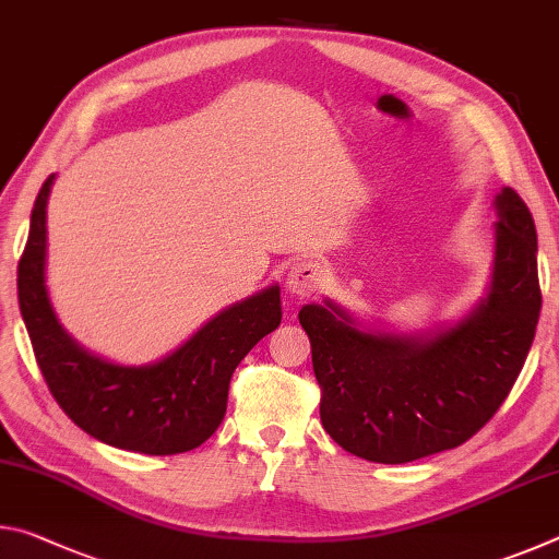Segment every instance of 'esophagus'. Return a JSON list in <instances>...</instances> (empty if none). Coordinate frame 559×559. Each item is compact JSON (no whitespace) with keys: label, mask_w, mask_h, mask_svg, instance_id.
I'll list each match as a JSON object with an SVG mask.
<instances>
[{"label":"esophagus","mask_w":559,"mask_h":559,"mask_svg":"<svg viewBox=\"0 0 559 559\" xmlns=\"http://www.w3.org/2000/svg\"><path fill=\"white\" fill-rule=\"evenodd\" d=\"M320 286H323V271H320L318 263L313 261L293 263V269L288 271V278H286V288L293 293V296L298 298L313 296V293L320 290Z\"/></svg>","instance_id":"esophagus-1"}]
</instances>
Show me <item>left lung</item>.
Wrapping results in <instances>:
<instances>
[{
    "instance_id": "1",
    "label": "left lung",
    "mask_w": 559,
    "mask_h": 559,
    "mask_svg": "<svg viewBox=\"0 0 559 559\" xmlns=\"http://www.w3.org/2000/svg\"><path fill=\"white\" fill-rule=\"evenodd\" d=\"M493 206L488 288L453 323L404 333L362 323L328 298L300 308L323 390L320 421L345 451L409 463L456 449L506 402L533 345L543 296L533 214L510 187Z\"/></svg>"
}]
</instances>
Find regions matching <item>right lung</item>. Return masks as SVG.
I'll return each mask as SVG.
<instances>
[{
    "label": "right lung",
    "mask_w": 559,
    "mask_h": 559,
    "mask_svg": "<svg viewBox=\"0 0 559 559\" xmlns=\"http://www.w3.org/2000/svg\"><path fill=\"white\" fill-rule=\"evenodd\" d=\"M56 175L36 197L29 239L16 271L19 310L36 362L53 400L73 424L108 447L169 456L185 453L219 429L236 365L281 325V286L236 300L147 365H120L66 333L46 286V206Z\"/></svg>",
    "instance_id": "1"
}]
</instances>
